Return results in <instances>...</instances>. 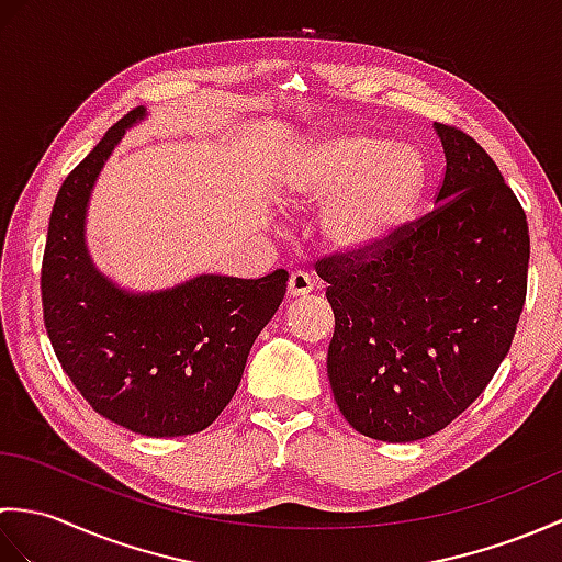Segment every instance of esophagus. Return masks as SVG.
I'll return each mask as SVG.
<instances>
[{
  "label": "esophagus",
  "instance_id": "obj_1",
  "mask_svg": "<svg viewBox=\"0 0 562 562\" xmlns=\"http://www.w3.org/2000/svg\"><path fill=\"white\" fill-rule=\"evenodd\" d=\"M314 290V280H312V274L308 272H302V270H296V272H292L290 274V282H288V296H306L308 292Z\"/></svg>",
  "mask_w": 562,
  "mask_h": 562
}]
</instances>
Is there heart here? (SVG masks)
<instances>
[{"label": "heart", "mask_w": 562, "mask_h": 562, "mask_svg": "<svg viewBox=\"0 0 562 562\" xmlns=\"http://www.w3.org/2000/svg\"><path fill=\"white\" fill-rule=\"evenodd\" d=\"M425 159L408 142L328 133L296 149L282 171L292 207H321V234L338 254H369L411 220L425 190Z\"/></svg>", "instance_id": "b5f03b06"}]
</instances>
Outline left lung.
<instances>
[{
    "label": "left lung",
    "mask_w": 562,
    "mask_h": 562,
    "mask_svg": "<svg viewBox=\"0 0 562 562\" xmlns=\"http://www.w3.org/2000/svg\"><path fill=\"white\" fill-rule=\"evenodd\" d=\"M435 130L447 159L437 207L369 254L316 262L336 316L333 398L381 441L425 439L457 420L505 360L527 300L517 195L479 142Z\"/></svg>",
    "instance_id": "8db88e82"
}]
</instances>
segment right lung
I'll return each instance as SVG.
<instances>
[{"instance_id":"obj_1","label":"right lung","mask_w":562,"mask_h":562,"mask_svg":"<svg viewBox=\"0 0 562 562\" xmlns=\"http://www.w3.org/2000/svg\"><path fill=\"white\" fill-rule=\"evenodd\" d=\"M135 109L103 135L55 198L41 270L43 321L59 364L105 420L147 437L210 427L241 381L258 333L282 304L288 270L222 274L133 294L93 266L83 238L91 188Z\"/></svg>"}]
</instances>
